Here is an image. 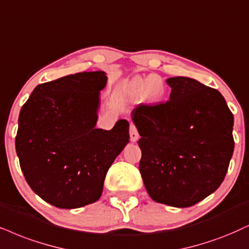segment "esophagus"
I'll return each instance as SVG.
<instances>
[{
	"label": "esophagus",
	"mask_w": 249,
	"mask_h": 249,
	"mask_svg": "<svg viewBox=\"0 0 249 249\" xmlns=\"http://www.w3.org/2000/svg\"><path fill=\"white\" fill-rule=\"evenodd\" d=\"M130 138L132 142H137L138 139H139V134H138L137 127H135L133 124L130 125Z\"/></svg>",
	"instance_id": "obj_1"
}]
</instances>
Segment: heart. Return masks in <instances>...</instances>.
I'll use <instances>...</instances> for the list:
<instances>
[{"instance_id":"b5f03b06","label":"heart","mask_w":249,"mask_h":249,"mask_svg":"<svg viewBox=\"0 0 249 249\" xmlns=\"http://www.w3.org/2000/svg\"><path fill=\"white\" fill-rule=\"evenodd\" d=\"M128 92L132 95L139 96L147 94L149 100L157 101L164 93L162 80L157 75H149L147 78H135L128 85Z\"/></svg>"}]
</instances>
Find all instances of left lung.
Masks as SVG:
<instances>
[{"label": "left lung", "mask_w": 249, "mask_h": 249, "mask_svg": "<svg viewBox=\"0 0 249 249\" xmlns=\"http://www.w3.org/2000/svg\"><path fill=\"white\" fill-rule=\"evenodd\" d=\"M169 101L139 105V170L155 202L186 208L221 186L234 149L233 115L217 89L187 77L166 79Z\"/></svg>", "instance_id": "1"}]
</instances>
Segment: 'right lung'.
<instances>
[{
    "instance_id": "1",
    "label": "right lung",
    "mask_w": 249,
    "mask_h": 249,
    "mask_svg": "<svg viewBox=\"0 0 249 249\" xmlns=\"http://www.w3.org/2000/svg\"><path fill=\"white\" fill-rule=\"evenodd\" d=\"M103 71L40 84L20 110L16 152L27 184L42 200L74 209L101 196L107 172L130 142L128 122L96 128Z\"/></svg>"
}]
</instances>
